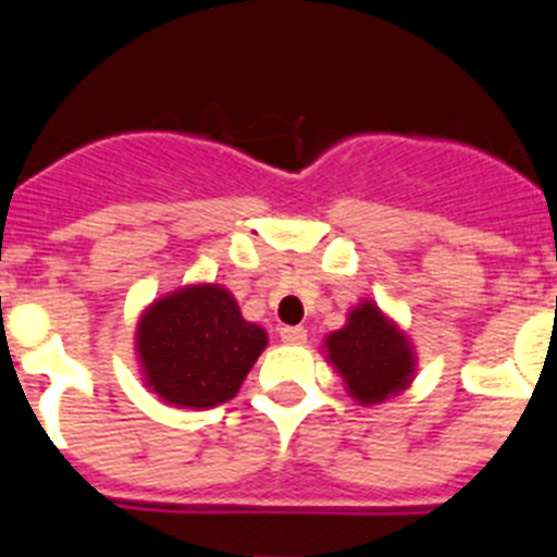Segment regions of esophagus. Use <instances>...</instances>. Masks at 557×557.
Returning <instances> with one entry per match:
<instances>
[{"instance_id":"esophagus-1","label":"esophagus","mask_w":557,"mask_h":557,"mask_svg":"<svg viewBox=\"0 0 557 557\" xmlns=\"http://www.w3.org/2000/svg\"><path fill=\"white\" fill-rule=\"evenodd\" d=\"M282 339L287 346H301L307 343V329L304 326H284L282 329Z\"/></svg>"}]
</instances>
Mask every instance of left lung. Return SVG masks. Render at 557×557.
<instances>
[{
    "label": "left lung",
    "instance_id": "left-lung-1",
    "mask_svg": "<svg viewBox=\"0 0 557 557\" xmlns=\"http://www.w3.org/2000/svg\"><path fill=\"white\" fill-rule=\"evenodd\" d=\"M329 359L359 405H376L405 391L412 376L410 343L373 304H359L348 323L326 337Z\"/></svg>",
    "mask_w": 557,
    "mask_h": 557
}]
</instances>
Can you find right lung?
<instances>
[{"label":"right lung","mask_w":557,"mask_h":557,"mask_svg":"<svg viewBox=\"0 0 557 557\" xmlns=\"http://www.w3.org/2000/svg\"><path fill=\"white\" fill-rule=\"evenodd\" d=\"M264 346V329L245 321L234 295L218 284L166 295L141 314L136 332L147 387L178 407L234 398Z\"/></svg>","instance_id":"add662e5"}]
</instances>
